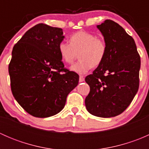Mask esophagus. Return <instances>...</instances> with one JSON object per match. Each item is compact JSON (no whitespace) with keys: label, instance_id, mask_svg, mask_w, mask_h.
Segmentation results:
<instances>
[{"label":"esophagus","instance_id":"34e87169","mask_svg":"<svg viewBox=\"0 0 149 149\" xmlns=\"http://www.w3.org/2000/svg\"><path fill=\"white\" fill-rule=\"evenodd\" d=\"M84 81V77L83 76H79V82H83Z\"/></svg>","mask_w":149,"mask_h":149}]
</instances>
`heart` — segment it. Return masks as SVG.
Returning <instances> with one entry per match:
<instances>
[{
  "label": "heart",
  "mask_w": 149,
  "mask_h": 149,
  "mask_svg": "<svg viewBox=\"0 0 149 149\" xmlns=\"http://www.w3.org/2000/svg\"><path fill=\"white\" fill-rule=\"evenodd\" d=\"M60 55L64 62L72 64L78 57L79 61L70 69L79 74H85L92 67L99 66L106 56L107 42L86 31H79L70 37V43L61 42L58 46Z\"/></svg>",
  "instance_id": "obj_1"
}]
</instances>
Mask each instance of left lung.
Segmentation results:
<instances>
[{"mask_svg": "<svg viewBox=\"0 0 149 149\" xmlns=\"http://www.w3.org/2000/svg\"><path fill=\"white\" fill-rule=\"evenodd\" d=\"M97 28L107 51L103 62L86 77L90 91L85 104L94 116L112 118L127 109L139 90L141 58L133 38L118 23L107 19Z\"/></svg>", "mask_w": 149, "mask_h": 149, "instance_id": "8db88e82", "label": "left lung"}]
</instances>
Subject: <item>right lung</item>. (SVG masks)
Masks as SVG:
<instances>
[{"instance_id":"obj_1","label":"right lung","mask_w":149,"mask_h":149,"mask_svg":"<svg viewBox=\"0 0 149 149\" xmlns=\"http://www.w3.org/2000/svg\"><path fill=\"white\" fill-rule=\"evenodd\" d=\"M61 28L38 24L15 45L8 65L15 100L29 115L48 118L63 109L67 96L79 84L76 73L64 68L58 46Z\"/></svg>"}]
</instances>
